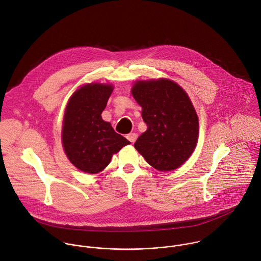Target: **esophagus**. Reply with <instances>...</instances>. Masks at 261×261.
Wrapping results in <instances>:
<instances>
[{
	"mask_svg": "<svg viewBox=\"0 0 261 261\" xmlns=\"http://www.w3.org/2000/svg\"><path fill=\"white\" fill-rule=\"evenodd\" d=\"M126 139L130 142V143H135L136 140H137V135L135 133H130L126 136Z\"/></svg>",
	"mask_w": 261,
	"mask_h": 261,
	"instance_id": "1",
	"label": "esophagus"
}]
</instances>
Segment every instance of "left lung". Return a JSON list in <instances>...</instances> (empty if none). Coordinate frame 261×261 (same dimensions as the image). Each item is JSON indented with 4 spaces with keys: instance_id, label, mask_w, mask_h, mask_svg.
Masks as SVG:
<instances>
[{
    "instance_id": "8db88e82",
    "label": "left lung",
    "mask_w": 261,
    "mask_h": 261,
    "mask_svg": "<svg viewBox=\"0 0 261 261\" xmlns=\"http://www.w3.org/2000/svg\"><path fill=\"white\" fill-rule=\"evenodd\" d=\"M132 93L143 108L148 128L135 148L154 169L168 172L184 164L199 136L198 116L181 86L169 79L139 81Z\"/></svg>"
}]
</instances>
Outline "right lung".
Listing matches in <instances>:
<instances>
[{
    "mask_svg": "<svg viewBox=\"0 0 261 261\" xmlns=\"http://www.w3.org/2000/svg\"><path fill=\"white\" fill-rule=\"evenodd\" d=\"M112 85H84L70 97L63 120L62 143L77 169L89 174L102 171L112 154L130 144L101 118L112 92Z\"/></svg>",
    "mask_w": 261,
    "mask_h": 261,
    "instance_id": "obj_1",
    "label": "right lung"
}]
</instances>
